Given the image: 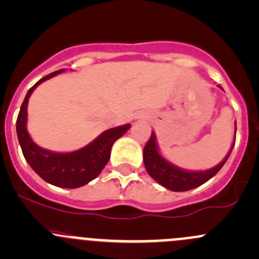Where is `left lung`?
I'll return each instance as SVG.
<instances>
[{
  "instance_id": "obj_1",
  "label": "left lung",
  "mask_w": 259,
  "mask_h": 259,
  "mask_svg": "<svg viewBox=\"0 0 259 259\" xmlns=\"http://www.w3.org/2000/svg\"><path fill=\"white\" fill-rule=\"evenodd\" d=\"M234 143H236V135H234ZM234 143L226 158L218 165H215L211 169H208V170L189 171L178 168L174 164L169 163L164 156H161V154L159 153L158 144H156L155 134H154V132H151L150 139L148 140V143L144 146L143 159H144V165L148 174L154 180H156L159 184L163 185L166 189L173 190V192H185V190L194 189V188L204 184L205 182L213 178L221 170L222 166L227 161V159L229 158L232 150H233Z\"/></svg>"
}]
</instances>
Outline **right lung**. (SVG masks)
I'll list each match as a JSON object with an SVG mask.
<instances>
[{
    "instance_id": "right-lung-1",
    "label": "right lung",
    "mask_w": 259,
    "mask_h": 259,
    "mask_svg": "<svg viewBox=\"0 0 259 259\" xmlns=\"http://www.w3.org/2000/svg\"><path fill=\"white\" fill-rule=\"evenodd\" d=\"M65 69L51 72L38 80L26 94L16 121L18 143L31 168L45 182L60 188H79L95 179L110 159L111 146L130 129V124L113 127L101 133L94 142L71 153H55L32 142L27 133V104L32 91L44 81L56 76Z\"/></svg>"
}]
</instances>
